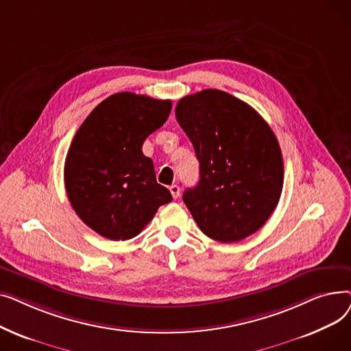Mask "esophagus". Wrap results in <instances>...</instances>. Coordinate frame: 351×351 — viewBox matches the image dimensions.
Listing matches in <instances>:
<instances>
[{"instance_id":"1","label":"esophagus","mask_w":351,"mask_h":351,"mask_svg":"<svg viewBox=\"0 0 351 351\" xmlns=\"http://www.w3.org/2000/svg\"><path fill=\"white\" fill-rule=\"evenodd\" d=\"M169 191H171L173 199H178V197H179V195H180V188H179L178 185H172V186L169 188Z\"/></svg>"}]
</instances>
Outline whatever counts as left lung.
I'll list each match as a JSON object with an SVG mask.
<instances>
[{"label":"left lung","instance_id":"8db88e82","mask_svg":"<svg viewBox=\"0 0 351 351\" xmlns=\"http://www.w3.org/2000/svg\"><path fill=\"white\" fill-rule=\"evenodd\" d=\"M175 115L199 160L200 179L183 202L200 230L223 243L259 230L283 189L282 151L270 126L250 105L219 89L182 98Z\"/></svg>","mask_w":351,"mask_h":351}]
</instances>
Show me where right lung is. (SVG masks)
<instances>
[{
    "label": "right lung",
    "instance_id": "right-lung-1",
    "mask_svg": "<svg viewBox=\"0 0 351 351\" xmlns=\"http://www.w3.org/2000/svg\"><path fill=\"white\" fill-rule=\"evenodd\" d=\"M171 109L169 99L119 92L92 110L71 142L64 168L68 199L82 222L109 241L135 237L172 200L142 152Z\"/></svg>",
    "mask_w": 351,
    "mask_h": 351
}]
</instances>
